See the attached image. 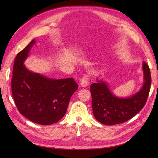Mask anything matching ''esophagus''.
I'll use <instances>...</instances> for the list:
<instances>
[{"label":"esophagus","instance_id":"34e87169","mask_svg":"<svg viewBox=\"0 0 158 158\" xmlns=\"http://www.w3.org/2000/svg\"><path fill=\"white\" fill-rule=\"evenodd\" d=\"M89 84V78L88 74H85L83 77L82 80L80 82V85H82V87H86Z\"/></svg>","mask_w":158,"mask_h":158}]
</instances>
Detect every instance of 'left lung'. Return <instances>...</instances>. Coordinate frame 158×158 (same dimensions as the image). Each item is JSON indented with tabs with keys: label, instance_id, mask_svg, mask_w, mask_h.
<instances>
[{
	"label": "left lung",
	"instance_id": "1",
	"mask_svg": "<svg viewBox=\"0 0 158 158\" xmlns=\"http://www.w3.org/2000/svg\"><path fill=\"white\" fill-rule=\"evenodd\" d=\"M144 84L139 92L127 98H118L109 89L102 80L90 85L92 106L95 118L106 125H114L126 122L144 107L149 95L151 74L148 66L143 63Z\"/></svg>",
	"mask_w": 158,
	"mask_h": 158
}]
</instances>
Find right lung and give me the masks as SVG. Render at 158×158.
Listing matches in <instances>:
<instances>
[{"label":"right lung","mask_w":158,"mask_h":158,"mask_svg":"<svg viewBox=\"0 0 158 158\" xmlns=\"http://www.w3.org/2000/svg\"><path fill=\"white\" fill-rule=\"evenodd\" d=\"M35 44L33 40L16 56L12 93L17 109L23 116L40 125H49L64 117L78 85L74 78L52 79L27 70L23 62Z\"/></svg>","instance_id":"obj_1"}]
</instances>
